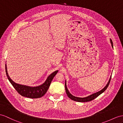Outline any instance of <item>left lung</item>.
<instances>
[{
	"instance_id": "left-lung-1",
	"label": "left lung",
	"mask_w": 123,
	"mask_h": 123,
	"mask_svg": "<svg viewBox=\"0 0 123 123\" xmlns=\"http://www.w3.org/2000/svg\"><path fill=\"white\" fill-rule=\"evenodd\" d=\"M111 43L112 44V46L113 47V42L112 40H111ZM111 78H110V80L109 81L108 83H107V84L106 85V86H105V87L102 89L101 90V91H98L97 93H95L94 94H92V95H89V96L87 97H86V98H78V97H76L74 96H73V95L71 94L69 91L68 90L67 88V86H66V82H65V90H66V93L67 95H68V97L70 99L73 100L74 101H77V102H89V101H91L93 100H94L95 98H96L97 97H98V95H100L101 93H102L103 92H104L105 91V90L107 89V88L108 87V86L110 84V81H111Z\"/></svg>"
}]
</instances>
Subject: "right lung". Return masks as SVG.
Listing matches in <instances>:
<instances>
[{
    "mask_svg": "<svg viewBox=\"0 0 123 123\" xmlns=\"http://www.w3.org/2000/svg\"><path fill=\"white\" fill-rule=\"evenodd\" d=\"M58 70H56L52 74L48 77L46 80L45 81L43 84L40 86H34V87H32V86H26L21 85L19 84H17V83H15L10 78L9 76L7 70V66L6 64V74L8 77V80H9L10 82L11 83V85L13 86L14 89L16 90L19 93L22 95L23 97H25L26 98H40L46 93L47 91L49 89V86L50 85L53 79L56 74L58 73Z\"/></svg>",
    "mask_w": 123,
    "mask_h": 123,
    "instance_id": "1",
    "label": "right lung"
}]
</instances>
